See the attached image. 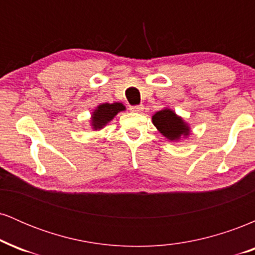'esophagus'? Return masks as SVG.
Here are the masks:
<instances>
[{
  "label": "esophagus",
  "mask_w": 255,
  "mask_h": 255,
  "mask_svg": "<svg viewBox=\"0 0 255 255\" xmlns=\"http://www.w3.org/2000/svg\"><path fill=\"white\" fill-rule=\"evenodd\" d=\"M129 110L133 111V113H141L144 110V107L142 105H134V107L129 108Z\"/></svg>",
  "instance_id": "esophagus-1"
}]
</instances>
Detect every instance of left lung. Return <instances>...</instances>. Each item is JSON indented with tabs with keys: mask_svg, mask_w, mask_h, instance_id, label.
I'll use <instances>...</instances> for the list:
<instances>
[{
	"mask_svg": "<svg viewBox=\"0 0 255 255\" xmlns=\"http://www.w3.org/2000/svg\"><path fill=\"white\" fill-rule=\"evenodd\" d=\"M152 122L156 128L164 135L166 139L171 141H176L181 137L189 135V127L182 118L177 116L171 109H165L157 111L152 116Z\"/></svg>",
	"mask_w": 255,
	"mask_h": 255,
	"instance_id": "1",
	"label": "left lung"
}]
</instances>
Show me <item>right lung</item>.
Here are the masks:
<instances>
[{"instance_id": "right-lung-1", "label": "right lung", "mask_w": 255, "mask_h": 255, "mask_svg": "<svg viewBox=\"0 0 255 255\" xmlns=\"http://www.w3.org/2000/svg\"><path fill=\"white\" fill-rule=\"evenodd\" d=\"M125 109V105L122 103H104L98 105L97 109L92 113L91 126L95 130L102 129L104 126H107L111 120L118 115L120 111H124Z\"/></svg>"}]
</instances>
